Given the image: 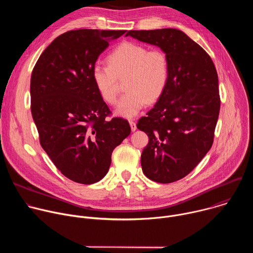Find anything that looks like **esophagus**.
I'll return each instance as SVG.
<instances>
[{"label":"esophagus","instance_id":"obj_1","mask_svg":"<svg viewBox=\"0 0 253 253\" xmlns=\"http://www.w3.org/2000/svg\"><path fill=\"white\" fill-rule=\"evenodd\" d=\"M129 123H130V126H131V130L134 132L136 129H137V126H136V123L134 122V121H132V120H130L129 121Z\"/></svg>","mask_w":253,"mask_h":253}]
</instances>
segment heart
Here are the masks:
<instances>
[{
  "label": "heart",
  "mask_w": 253,
  "mask_h": 253,
  "mask_svg": "<svg viewBox=\"0 0 253 253\" xmlns=\"http://www.w3.org/2000/svg\"><path fill=\"white\" fill-rule=\"evenodd\" d=\"M108 65L95 64L92 79L101 98L115 104L118 98V79H124L127 93L119 101L116 113L134 117L146 103L156 102L166 89L170 75L169 60L160 49L148 50L134 42H124L107 57Z\"/></svg>",
  "instance_id": "obj_1"
}]
</instances>
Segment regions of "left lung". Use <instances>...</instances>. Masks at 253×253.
<instances>
[{"label":"left lung","mask_w":253,"mask_h":253,"mask_svg":"<svg viewBox=\"0 0 253 253\" xmlns=\"http://www.w3.org/2000/svg\"><path fill=\"white\" fill-rule=\"evenodd\" d=\"M126 36L158 46L168 57L166 89L137 128L149 137L141 155L144 174L158 183L175 182L213 144L220 110L217 72L206 51L180 30H131Z\"/></svg>","instance_id":"8db88e82"}]
</instances>
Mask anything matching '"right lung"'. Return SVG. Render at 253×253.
<instances>
[{
    "instance_id": "right-lung-1",
    "label": "right lung",
    "mask_w": 253,
    "mask_h": 253,
    "mask_svg": "<svg viewBox=\"0 0 253 253\" xmlns=\"http://www.w3.org/2000/svg\"><path fill=\"white\" fill-rule=\"evenodd\" d=\"M125 32L68 31L45 49L32 72L31 112L41 146L77 183L100 181L113 150L131 133L126 119H108L111 111L92 79L99 55Z\"/></svg>"
}]
</instances>
